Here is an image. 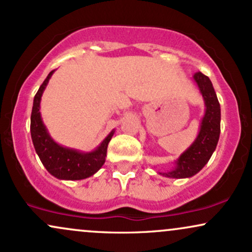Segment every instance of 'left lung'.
<instances>
[{
    "label": "left lung",
    "mask_w": 252,
    "mask_h": 252,
    "mask_svg": "<svg viewBox=\"0 0 252 252\" xmlns=\"http://www.w3.org/2000/svg\"><path fill=\"white\" fill-rule=\"evenodd\" d=\"M205 103V114L201 118L200 129L194 142L174 161L168 170L158 172L164 178L186 179L195 175L209 162L220 135V105L210 78L198 72L193 76Z\"/></svg>",
    "instance_id": "8db88e82"
}]
</instances>
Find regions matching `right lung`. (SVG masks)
<instances>
[{
  "mask_svg": "<svg viewBox=\"0 0 252 252\" xmlns=\"http://www.w3.org/2000/svg\"><path fill=\"white\" fill-rule=\"evenodd\" d=\"M53 73L54 71L48 73L34 97L31 115L32 141L40 161L51 175L59 180H83L96 174L102 168L105 162L108 144L115 134V129L91 152L68 148L56 142L46 128L40 112L42 94Z\"/></svg>",
  "mask_w": 252,
  "mask_h": 252,
  "instance_id": "1",
  "label": "right lung"
}]
</instances>
